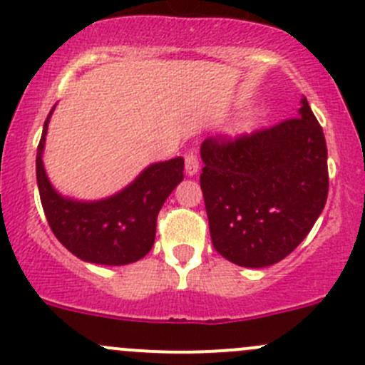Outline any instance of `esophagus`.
Masks as SVG:
<instances>
[{"label": "esophagus", "mask_w": 365, "mask_h": 365, "mask_svg": "<svg viewBox=\"0 0 365 365\" xmlns=\"http://www.w3.org/2000/svg\"><path fill=\"white\" fill-rule=\"evenodd\" d=\"M197 171H200V160H197L196 153L189 151V153H185V173L189 176H194L197 175Z\"/></svg>", "instance_id": "obj_1"}]
</instances>
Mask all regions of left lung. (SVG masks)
<instances>
[{"instance_id": "obj_1", "label": "left lung", "mask_w": 365, "mask_h": 365, "mask_svg": "<svg viewBox=\"0 0 365 365\" xmlns=\"http://www.w3.org/2000/svg\"><path fill=\"white\" fill-rule=\"evenodd\" d=\"M200 151L215 251L255 269L292 253L328 196L327 140L307 98L298 118L235 140L205 139Z\"/></svg>"}]
</instances>
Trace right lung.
Masks as SVG:
<instances>
[{
    "mask_svg": "<svg viewBox=\"0 0 365 365\" xmlns=\"http://www.w3.org/2000/svg\"><path fill=\"white\" fill-rule=\"evenodd\" d=\"M37 148V185L49 228L80 260L101 265H126L150 253L157 217L169 194L183 180V158L151 164L130 185L112 196L81 201L62 196L46 175L44 144L49 118Z\"/></svg>",
    "mask_w": 365,
    "mask_h": 365,
    "instance_id": "right-lung-1",
    "label": "right lung"
}]
</instances>
